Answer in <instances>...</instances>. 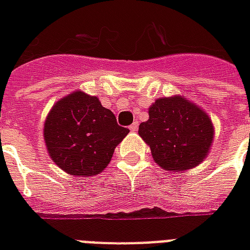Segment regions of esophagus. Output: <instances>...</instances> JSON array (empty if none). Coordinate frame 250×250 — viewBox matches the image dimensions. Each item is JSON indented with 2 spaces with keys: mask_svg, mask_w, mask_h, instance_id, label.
<instances>
[{
  "mask_svg": "<svg viewBox=\"0 0 250 250\" xmlns=\"http://www.w3.org/2000/svg\"><path fill=\"white\" fill-rule=\"evenodd\" d=\"M138 125H138V122H134V123L130 125V130L131 131H136V130H138Z\"/></svg>",
  "mask_w": 250,
  "mask_h": 250,
  "instance_id": "1",
  "label": "esophagus"
}]
</instances>
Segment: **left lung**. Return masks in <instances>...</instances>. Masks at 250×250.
I'll list each match as a JSON object with an SVG mask.
<instances>
[{
	"mask_svg": "<svg viewBox=\"0 0 250 250\" xmlns=\"http://www.w3.org/2000/svg\"><path fill=\"white\" fill-rule=\"evenodd\" d=\"M139 135L150 146L155 163L167 171H185L204 161L213 143L214 127L204 109L182 96L157 99Z\"/></svg>",
	"mask_w": 250,
	"mask_h": 250,
	"instance_id": "8db88e82",
	"label": "left lung"
}]
</instances>
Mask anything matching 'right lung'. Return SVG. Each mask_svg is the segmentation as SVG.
Returning <instances> with one entry per match:
<instances>
[{
  "label": "right lung",
  "mask_w": 250,
  "mask_h": 250,
  "mask_svg": "<svg viewBox=\"0 0 250 250\" xmlns=\"http://www.w3.org/2000/svg\"><path fill=\"white\" fill-rule=\"evenodd\" d=\"M128 128L96 96L75 91L60 99L46 116L44 141L52 161L75 177H92L108 166Z\"/></svg>",
  "instance_id": "1"
}]
</instances>
